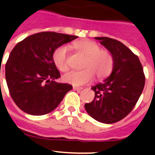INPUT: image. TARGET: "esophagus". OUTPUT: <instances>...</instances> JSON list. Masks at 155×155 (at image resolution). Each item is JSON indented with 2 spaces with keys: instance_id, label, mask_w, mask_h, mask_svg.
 Masks as SVG:
<instances>
[{
  "instance_id": "34e87169",
  "label": "esophagus",
  "mask_w": 155,
  "mask_h": 155,
  "mask_svg": "<svg viewBox=\"0 0 155 155\" xmlns=\"http://www.w3.org/2000/svg\"><path fill=\"white\" fill-rule=\"evenodd\" d=\"M73 89L74 90V91H80L81 90L83 89V87H76V86H74V87H73Z\"/></svg>"
}]
</instances>
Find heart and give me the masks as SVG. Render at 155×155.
Segmentation results:
<instances>
[{
    "instance_id": "obj_1",
    "label": "heart",
    "mask_w": 155,
    "mask_h": 155,
    "mask_svg": "<svg viewBox=\"0 0 155 155\" xmlns=\"http://www.w3.org/2000/svg\"><path fill=\"white\" fill-rule=\"evenodd\" d=\"M74 49L86 57L83 71H70L63 77L68 84L80 86L91 81L94 74L98 79H103L111 73L113 68V57L110 52L101 50L96 42L89 39H81L73 44ZM68 48L61 46L57 48L53 54V63L61 71L68 70Z\"/></svg>"
}]
</instances>
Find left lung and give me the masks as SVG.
<instances>
[{"label":"left lung","instance_id":"obj_1","mask_svg":"<svg viewBox=\"0 0 155 155\" xmlns=\"http://www.w3.org/2000/svg\"><path fill=\"white\" fill-rule=\"evenodd\" d=\"M113 57L110 76L91 87L95 95L84 105L87 113L97 121L106 124L123 120L137 102L145 84L139 58L124 43L108 37H95Z\"/></svg>","mask_w":155,"mask_h":155}]
</instances>
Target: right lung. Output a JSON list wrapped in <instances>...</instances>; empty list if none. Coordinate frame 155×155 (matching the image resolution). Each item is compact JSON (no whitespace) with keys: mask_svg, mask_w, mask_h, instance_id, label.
Masks as SVG:
<instances>
[{"mask_svg":"<svg viewBox=\"0 0 155 155\" xmlns=\"http://www.w3.org/2000/svg\"><path fill=\"white\" fill-rule=\"evenodd\" d=\"M76 35L42 31L26 37L11 52L5 78L11 97L20 109L33 116L56 109L73 87L55 81L61 74L53 63L54 50Z\"/></svg>","mask_w":155,"mask_h":155,"instance_id":"add662e5","label":"right lung"}]
</instances>
